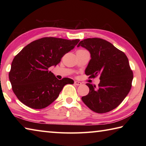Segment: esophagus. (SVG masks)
<instances>
[{"instance_id": "esophagus-1", "label": "esophagus", "mask_w": 146, "mask_h": 146, "mask_svg": "<svg viewBox=\"0 0 146 146\" xmlns=\"http://www.w3.org/2000/svg\"><path fill=\"white\" fill-rule=\"evenodd\" d=\"M75 84L76 86H80L82 84V83L80 82H79V81H75Z\"/></svg>"}]
</instances>
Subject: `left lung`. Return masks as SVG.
I'll use <instances>...</instances> for the list:
<instances>
[{"mask_svg": "<svg viewBox=\"0 0 146 146\" xmlns=\"http://www.w3.org/2000/svg\"><path fill=\"white\" fill-rule=\"evenodd\" d=\"M86 48L91 60L85 70L90 77L100 76L98 87L90 83V92L82 97L83 102L93 111L104 113L117 107L129 93L133 78L125 53L108 41L99 38L80 41L77 47Z\"/></svg>", "mask_w": 146, "mask_h": 146, "instance_id": "8db88e82", "label": "left lung"}]
</instances>
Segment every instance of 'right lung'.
I'll return each mask as SVG.
<instances>
[{"label": "right lung", "mask_w": 146, "mask_h": 146, "mask_svg": "<svg viewBox=\"0 0 146 146\" xmlns=\"http://www.w3.org/2000/svg\"><path fill=\"white\" fill-rule=\"evenodd\" d=\"M80 41L44 37L29 44L15 56L9 78L18 99L33 109H43L58 98L64 86L73 84L69 78L58 80L49 71Z\"/></svg>", "instance_id": "obj_1"}]
</instances>
